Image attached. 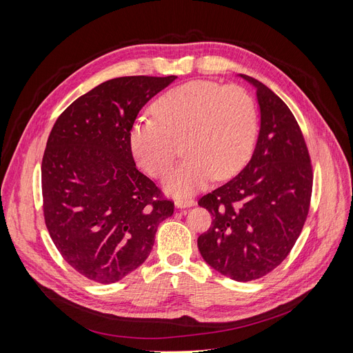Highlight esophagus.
<instances>
[{"label": "esophagus", "instance_id": "1", "mask_svg": "<svg viewBox=\"0 0 353 353\" xmlns=\"http://www.w3.org/2000/svg\"><path fill=\"white\" fill-rule=\"evenodd\" d=\"M176 206L177 208H180V209H184V208H192V206H194L196 205V201H194V199H192V197H179V199H176Z\"/></svg>", "mask_w": 353, "mask_h": 353}]
</instances>
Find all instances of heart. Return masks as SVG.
Listing matches in <instances>:
<instances>
[{
  "label": "heart",
  "mask_w": 353,
  "mask_h": 353,
  "mask_svg": "<svg viewBox=\"0 0 353 353\" xmlns=\"http://www.w3.org/2000/svg\"><path fill=\"white\" fill-rule=\"evenodd\" d=\"M259 134V111L250 92L236 84L196 80L156 100L153 117H139L128 133L137 164L152 177L170 169L184 145V160L164 179L173 194L226 180L249 161Z\"/></svg>",
  "instance_id": "1"
}]
</instances>
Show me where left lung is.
<instances>
[{
	"label": "left lung",
	"mask_w": 353,
	"mask_h": 353,
	"mask_svg": "<svg viewBox=\"0 0 353 353\" xmlns=\"http://www.w3.org/2000/svg\"><path fill=\"white\" fill-rule=\"evenodd\" d=\"M261 132L245 169L199 200L213 217L197 246L206 263L237 282L279 266L306 221L313 172L302 130L289 107L259 80Z\"/></svg>",
	"instance_id": "1"
}]
</instances>
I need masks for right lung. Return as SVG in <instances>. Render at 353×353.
Segmentation results:
<instances>
[{
  "mask_svg": "<svg viewBox=\"0 0 353 353\" xmlns=\"http://www.w3.org/2000/svg\"><path fill=\"white\" fill-rule=\"evenodd\" d=\"M177 77L130 76L101 83L55 121L41 163L43 213L64 261L108 285L150 254L174 201L136 167L128 133L139 111Z\"/></svg>",
  "mask_w": 353,
  "mask_h": 353,
  "instance_id": "obj_1",
  "label": "right lung"
}]
</instances>
